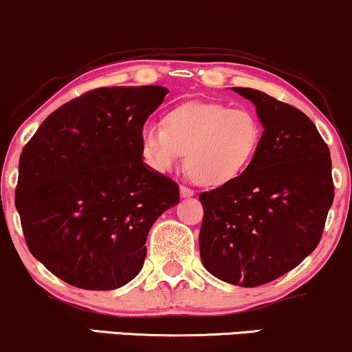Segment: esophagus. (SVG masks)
<instances>
[{
	"label": "esophagus",
	"mask_w": 352,
	"mask_h": 352,
	"mask_svg": "<svg viewBox=\"0 0 352 352\" xmlns=\"http://www.w3.org/2000/svg\"><path fill=\"white\" fill-rule=\"evenodd\" d=\"M179 190H181V196H183V197H192L194 196V190L189 189L188 186H181Z\"/></svg>",
	"instance_id": "1"
}]
</instances>
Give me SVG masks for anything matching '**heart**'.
Listing matches in <instances>:
<instances>
[{
    "instance_id": "heart-1",
    "label": "heart",
    "mask_w": 352,
    "mask_h": 352,
    "mask_svg": "<svg viewBox=\"0 0 352 352\" xmlns=\"http://www.w3.org/2000/svg\"><path fill=\"white\" fill-rule=\"evenodd\" d=\"M164 125L146 122L140 140L155 171L184 168L202 186H223L251 166L263 140L259 117L246 107L222 102H188L171 109Z\"/></svg>"
}]
</instances>
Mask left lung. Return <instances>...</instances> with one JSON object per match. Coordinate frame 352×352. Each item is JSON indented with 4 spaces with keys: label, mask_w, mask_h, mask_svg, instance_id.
I'll return each mask as SVG.
<instances>
[{
    "label": "left lung",
    "mask_w": 352,
    "mask_h": 352,
    "mask_svg": "<svg viewBox=\"0 0 352 352\" xmlns=\"http://www.w3.org/2000/svg\"><path fill=\"white\" fill-rule=\"evenodd\" d=\"M232 89L256 106L263 140L240 177L199 196V248L217 279L256 287L297 267L316 248L335 186L328 145L309 117L263 91Z\"/></svg>",
    "instance_id": "left-lung-1"
}]
</instances>
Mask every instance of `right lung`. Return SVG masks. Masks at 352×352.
Instances as JSON below:
<instances>
[{"instance_id":"obj_1","label":"right lung","mask_w":352,"mask_h":352,"mask_svg":"<svg viewBox=\"0 0 352 352\" xmlns=\"http://www.w3.org/2000/svg\"><path fill=\"white\" fill-rule=\"evenodd\" d=\"M163 86L85 93L43 120L19 158L16 209L28 248L52 274L112 290L142 271L155 220L179 202L173 179L143 163L142 127Z\"/></svg>"}]
</instances>
